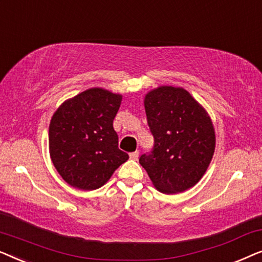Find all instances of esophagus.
<instances>
[{
	"instance_id": "esophagus-1",
	"label": "esophagus",
	"mask_w": 262,
	"mask_h": 262,
	"mask_svg": "<svg viewBox=\"0 0 262 262\" xmlns=\"http://www.w3.org/2000/svg\"><path fill=\"white\" fill-rule=\"evenodd\" d=\"M138 156H139V152H138V151L130 152V159H131V160H134V161H137V160H138Z\"/></svg>"
}]
</instances>
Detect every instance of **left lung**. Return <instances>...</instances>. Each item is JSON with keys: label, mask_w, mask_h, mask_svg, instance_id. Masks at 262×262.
Listing matches in <instances>:
<instances>
[{"label": "left lung", "mask_w": 262, "mask_h": 262, "mask_svg": "<svg viewBox=\"0 0 262 262\" xmlns=\"http://www.w3.org/2000/svg\"><path fill=\"white\" fill-rule=\"evenodd\" d=\"M154 148L139 163L160 192H184L198 182L212 160L214 130L205 110L187 91L160 87L144 100Z\"/></svg>", "instance_id": "1"}]
</instances>
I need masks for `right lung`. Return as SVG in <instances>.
Segmentation results:
<instances>
[{"label": "right lung", "instance_id": "1", "mask_svg": "<svg viewBox=\"0 0 262 262\" xmlns=\"http://www.w3.org/2000/svg\"><path fill=\"white\" fill-rule=\"evenodd\" d=\"M121 95L92 88L68 100L53 114L49 149L53 166L75 188L92 191L105 185L128 155L118 148L113 119Z\"/></svg>", "mask_w": 262, "mask_h": 262}]
</instances>
